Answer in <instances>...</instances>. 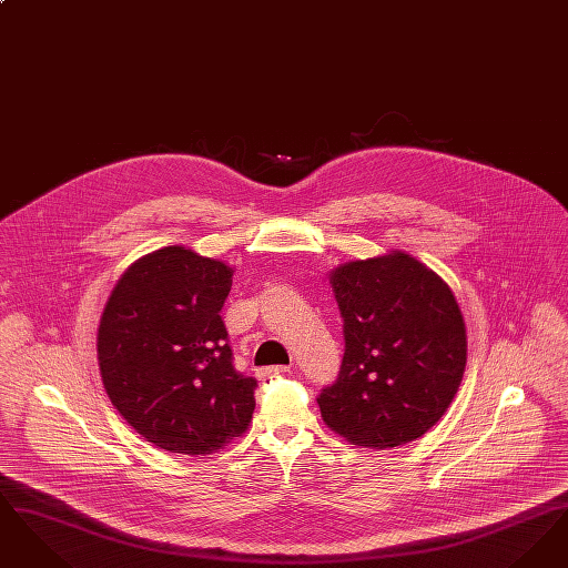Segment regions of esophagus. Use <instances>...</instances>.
<instances>
[{"label": "esophagus", "instance_id": "1", "mask_svg": "<svg viewBox=\"0 0 568 568\" xmlns=\"http://www.w3.org/2000/svg\"><path fill=\"white\" fill-rule=\"evenodd\" d=\"M285 373H290V366H268V368L257 371V377L271 378L276 377V375H285Z\"/></svg>", "mask_w": 568, "mask_h": 568}]
</instances>
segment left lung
I'll return each instance as SVG.
<instances>
[{"label":"left lung","instance_id":"8db88e82","mask_svg":"<svg viewBox=\"0 0 568 568\" xmlns=\"http://www.w3.org/2000/svg\"><path fill=\"white\" fill-rule=\"evenodd\" d=\"M343 315L338 378L317 403L325 426L368 449L428 433L458 394L466 325L449 285L405 251L329 272Z\"/></svg>","mask_w":568,"mask_h":568}]
</instances>
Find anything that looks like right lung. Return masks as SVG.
Listing matches in <instances>:
<instances>
[{
	"instance_id": "right-lung-1",
	"label": "right lung",
	"mask_w": 568,
	"mask_h": 568,
	"mask_svg": "<svg viewBox=\"0 0 568 568\" xmlns=\"http://www.w3.org/2000/svg\"><path fill=\"white\" fill-rule=\"evenodd\" d=\"M234 268L163 246L121 274L98 327L110 403L155 447L209 456L248 428L257 381L232 366L221 306Z\"/></svg>"
}]
</instances>
